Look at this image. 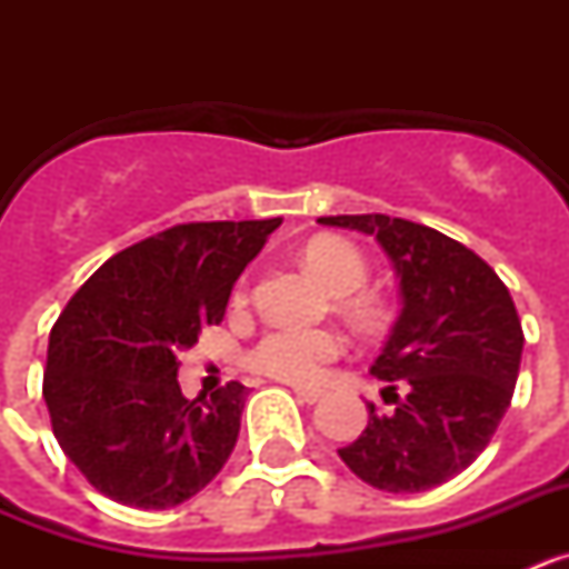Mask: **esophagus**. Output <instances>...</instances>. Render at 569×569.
I'll return each instance as SVG.
<instances>
[{
    "mask_svg": "<svg viewBox=\"0 0 569 569\" xmlns=\"http://www.w3.org/2000/svg\"><path fill=\"white\" fill-rule=\"evenodd\" d=\"M293 393L305 405H316V401L325 399V390H319V387H293Z\"/></svg>",
    "mask_w": 569,
    "mask_h": 569,
    "instance_id": "34e87169",
    "label": "esophagus"
}]
</instances>
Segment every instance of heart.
<instances>
[{
  "instance_id": "heart-1",
  "label": "heart",
  "mask_w": 569,
  "mask_h": 569,
  "mask_svg": "<svg viewBox=\"0 0 569 569\" xmlns=\"http://www.w3.org/2000/svg\"><path fill=\"white\" fill-rule=\"evenodd\" d=\"M305 264L333 296L356 293L367 281V261L361 250L336 236L310 241ZM341 339L330 330L276 328L250 347L248 365L276 379L308 385L319 379L325 365L341 353Z\"/></svg>"
}]
</instances>
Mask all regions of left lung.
<instances>
[{"instance_id":"left-lung-1","label":"left lung","mask_w":569,"mask_h":569,"mask_svg":"<svg viewBox=\"0 0 569 569\" xmlns=\"http://www.w3.org/2000/svg\"><path fill=\"white\" fill-rule=\"evenodd\" d=\"M325 228L373 236L399 279L401 310L370 373L405 381L393 413L367 405L361 436L341 447L376 490L421 492L459 476L490 445L519 379L525 333L510 290L450 236L381 213L325 216Z\"/></svg>"}]
</instances>
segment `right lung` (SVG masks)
<instances>
[{"instance_id": "obj_1", "label": "right lung", "mask_w": 569, "mask_h": 569, "mask_svg": "<svg viewBox=\"0 0 569 569\" xmlns=\"http://www.w3.org/2000/svg\"><path fill=\"white\" fill-rule=\"evenodd\" d=\"M279 224H176L104 261L68 301L42 396L62 453L102 496L168 510L230 459L248 387L184 399L179 353L224 319L236 279Z\"/></svg>"}]
</instances>
